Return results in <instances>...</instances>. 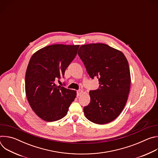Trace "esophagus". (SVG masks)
I'll list each match as a JSON object with an SVG mask.
<instances>
[{"mask_svg":"<svg viewBox=\"0 0 158 158\" xmlns=\"http://www.w3.org/2000/svg\"><path fill=\"white\" fill-rule=\"evenodd\" d=\"M82 93H83V91H82V89L78 90V91H77V96L79 97V96H81V95L82 94Z\"/></svg>","mask_w":158,"mask_h":158,"instance_id":"1","label":"esophagus"}]
</instances>
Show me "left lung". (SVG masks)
<instances>
[{
	"mask_svg": "<svg viewBox=\"0 0 158 158\" xmlns=\"http://www.w3.org/2000/svg\"><path fill=\"white\" fill-rule=\"evenodd\" d=\"M77 54L90 77L99 84L89 92L85 116L95 124L109 123L121 114L127 100L131 76L127 59L122 52L101 43L82 45Z\"/></svg>",
	"mask_w": 158,
	"mask_h": 158,
	"instance_id": "8db88e82",
	"label": "left lung"
}]
</instances>
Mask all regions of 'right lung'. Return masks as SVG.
<instances>
[{
  "mask_svg": "<svg viewBox=\"0 0 158 158\" xmlns=\"http://www.w3.org/2000/svg\"><path fill=\"white\" fill-rule=\"evenodd\" d=\"M79 48V45H51L37 51L29 60L26 94L32 109L44 121L52 122L64 118L76 97V91L56 85L55 80L64 77Z\"/></svg>",
  "mask_w": 158,
  "mask_h": 158,
  "instance_id": "obj_1",
  "label": "right lung"
}]
</instances>
